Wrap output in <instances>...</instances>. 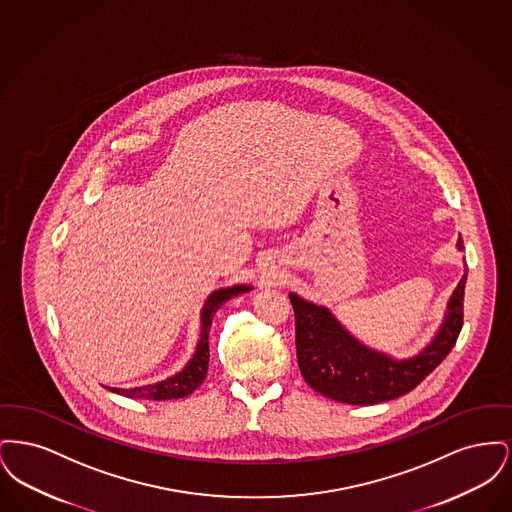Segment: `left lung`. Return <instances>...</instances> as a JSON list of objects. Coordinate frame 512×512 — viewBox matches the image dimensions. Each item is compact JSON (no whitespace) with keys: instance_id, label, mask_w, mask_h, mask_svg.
I'll return each instance as SVG.
<instances>
[{"instance_id":"obj_1","label":"left lung","mask_w":512,"mask_h":512,"mask_svg":"<svg viewBox=\"0 0 512 512\" xmlns=\"http://www.w3.org/2000/svg\"><path fill=\"white\" fill-rule=\"evenodd\" d=\"M463 249V238H459ZM464 272L449 301V313L420 355L407 361L370 351L353 340L326 309L290 295L295 313L297 365L305 382L320 395L347 405H374L414 390L449 355L463 328Z\"/></svg>"}]
</instances>
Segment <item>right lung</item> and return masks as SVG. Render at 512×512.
<instances>
[{
  "label": "right lung",
  "mask_w": 512,
  "mask_h": 512,
  "mask_svg": "<svg viewBox=\"0 0 512 512\" xmlns=\"http://www.w3.org/2000/svg\"><path fill=\"white\" fill-rule=\"evenodd\" d=\"M247 286H234L228 290H219L213 293L201 313V340L197 343L194 359L188 363L184 370H180L178 374H174L172 378H167L163 382L151 384V386H142V388H134V390H115V393L126 395L130 399H151V401H165V399H182L186 395H190L192 391L199 388V384L207 378V366H209V330H211V320L213 315L217 313L220 305L224 301H228L230 297H236L242 292H247Z\"/></svg>",
  "instance_id": "obj_1"
}]
</instances>
